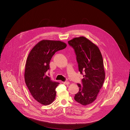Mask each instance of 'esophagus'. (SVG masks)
Wrapping results in <instances>:
<instances>
[{
  "label": "esophagus",
  "mask_w": 130,
  "mask_h": 130,
  "mask_svg": "<svg viewBox=\"0 0 130 130\" xmlns=\"http://www.w3.org/2000/svg\"><path fill=\"white\" fill-rule=\"evenodd\" d=\"M63 83L64 84H65V85H68L69 84V82H68V81H65V82H63Z\"/></svg>",
  "instance_id": "esophagus-1"
}]
</instances>
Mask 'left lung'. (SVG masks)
Wrapping results in <instances>:
<instances>
[{"label":"left lung","instance_id":"8db88e82","mask_svg":"<svg viewBox=\"0 0 130 130\" xmlns=\"http://www.w3.org/2000/svg\"><path fill=\"white\" fill-rule=\"evenodd\" d=\"M68 43L75 49L79 71L84 72L83 86L77 84L79 91L74 98L87 105L96 99L104 83L105 73L102 54L98 47L84 36L73 38Z\"/></svg>","mask_w":130,"mask_h":130}]
</instances>
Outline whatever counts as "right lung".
I'll use <instances>...</instances> for the list:
<instances>
[{"instance_id":"obj_1","label":"right lung","mask_w":130,"mask_h":130,"mask_svg":"<svg viewBox=\"0 0 130 130\" xmlns=\"http://www.w3.org/2000/svg\"><path fill=\"white\" fill-rule=\"evenodd\" d=\"M67 45L60 41L44 40L30 51L26 61L25 80L34 99L46 105L52 103L56 96L55 88L60 84L52 81L47 75L50 61L54 54L65 48Z\"/></svg>"}]
</instances>
